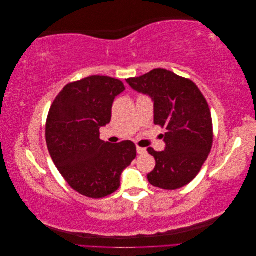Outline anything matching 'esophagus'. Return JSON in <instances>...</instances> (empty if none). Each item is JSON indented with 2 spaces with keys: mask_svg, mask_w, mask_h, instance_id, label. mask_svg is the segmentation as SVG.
Here are the masks:
<instances>
[{
  "mask_svg": "<svg viewBox=\"0 0 256 256\" xmlns=\"http://www.w3.org/2000/svg\"><path fill=\"white\" fill-rule=\"evenodd\" d=\"M136 152L138 154H145L146 152V148H143V147H136Z\"/></svg>",
  "mask_w": 256,
  "mask_h": 256,
  "instance_id": "esophagus-1",
  "label": "esophagus"
}]
</instances>
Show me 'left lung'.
<instances>
[{"label":"left lung","instance_id":"left-lung-1","mask_svg":"<svg viewBox=\"0 0 256 256\" xmlns=\"http://www.w3.org/2000/svg\"><path fill=\"white\" fill-rule=\"evenodd\" d=\"M131 88L150 96L154 125L166 127V148H147L156 166L147 175L150 184L176 190L194 180L212 146V120L208 104L191 80L157 68L126 80Z\"/></svg>","mask_w":256,"mask_h":256}]
</instances>
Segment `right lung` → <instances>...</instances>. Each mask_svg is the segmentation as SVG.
Here are the masks:
<instances>
[{
	"instance_id": "right-lung-1",
	"label": "right lung",
	"mask_w": 256,
	"mask_h": 256,
	"mask_svg": "<svg viewBox=\"0 0 256 256\" xmlns=\"http://www.w3.org/2000/svg\"><path fill=\"white\" fill-rule=\"evenodd\" d=\"M124 83L90 76L67 84L54 100L46 124V141L58 172L80 194L102 198L120 188V175L136 156L134 143L100 140L111 122L112 104Z\"/></svg>"
}]
</instances>
